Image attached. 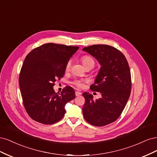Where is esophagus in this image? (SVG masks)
<instances>
[{"label":"esophagus","mask_w":157,"mask_h":157,"mask_svg":"<svg viewBox=\"0 0 157 157\" xmlns=\"http://www.w3.org/2000/svg\"><path fill=\"white\" fill-rule=\"evenodd\" d=\"M82 94V93L80 92H78V91H76L75 92V95H76V96H80V95Z\"/></svg>","instance_id":"1"}]
</instances>
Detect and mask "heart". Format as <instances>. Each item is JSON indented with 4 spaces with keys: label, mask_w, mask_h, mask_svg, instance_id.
<instances>
[{
    "label": "heart",
    "mask_w": 157,
    "mask_h": 157,
    "mask_svg": "<svg viewBox=\"0 0 157 157\" xmlns=\"http://www.w3.org/2000/svg\"><path fill=\"white\" fill-rule=\"evenodd\" d=\"M82 63L84 65L85 67H87L88 65H94V59L89 56H84L82 57L81 58ZM71 61L69 60L68 62L66 64L65 66V69L68 70L71 67ZM73 84L77 86L78 88H82L84 86V81L81 80H75L73 81Z\"/></svg>",
    "instance_id": "heart-1"
}]
</instances>
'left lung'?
<instances>
[{
  "mask_svg": "<svg viewBox=\"0 0 157 157\" xmlns=\"http://www.w3.org/2000/svg\"><path fill=\"white\" fill-rule=\"evenodd\" d=\"M82 50L94 57L101 65L90 89L101 95L95 100L90 93L82 94L83 116L90 124L106 126L120 117L129 99L132 88L129 65L124 55L111 46L92 45Z\"/></svg>",
  "mask_w": 157,
  "mask_h": 157,
  "instance_id": "8db88e82",
  "label": "left lung"
}]
</instances>
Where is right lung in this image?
<instances>
[{
  "mask_svg": "<svg viewBox=\"0 0 157 157\" xmlns=\"http://www.w3.org/2000/svg\"><path fill=\"white\" fill-rule=\"evenodd\" d=\"M78 48L48 43L33 49L26 56L19 84L23 105L33 120L52 124L63 117L65 104L75 98V90L66 86L58 94L53 86L63 77L66 64Z\"/></svg>",
  "mask_w": 157,
  "mask_h": 157,
  "instance_id": "obj_1",
  "label": "right lung"
}]
</instances>
